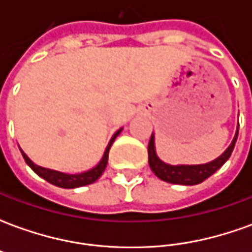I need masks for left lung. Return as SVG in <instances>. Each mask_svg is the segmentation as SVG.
Segmentation results:
<instances>
[{
    "label": "left lung",
    "instance_id": "1",
    "mask_svg": "<svg viewBox=\"0 0 252 252\" xmlns=\"http://www.w3.org/2000/svg\"><path fill=\"white\" fill-rule=\"evenodd\" d=\"M238 133L239 126L231 146L224 151L222 155H220L219 158L212 160L209 163L197 164V166H171V164H166L164 162H162L155 153L153 133L150 143H148V163H150V167L153 170L154 174L164 182L175 184V185H197V184L204 182L206 178H209L212 174H215L217 170L229 159L233 148H235Z\"/></svg>",
    "mask_w": 252,
    "mask_h": 252
}]
</instances>
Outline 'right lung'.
<instances>
[{
  "label": "right lung",
  "instance_id": "obj_1",
  "mask_svg": "<svg viewBox=\"0 0 252 252\" xmlns=\"http://www.w3.org/2000/svg\"><path fill=\"white\" fill-rule=\"evenodd\" d=\"M121 129L116 132L113 137L110 139L109 144L108 147L105 150V154L101 162H99L94 169L89 170V171H85V173H81V174H63V173H59V171H54V170H48L44 169V167H40L35 164L32 160H31L27 154L21 150V154H23V158L27 162V164L30 166L31 169L35 171L36 174L41 177L43 180H46L47 182H50L52 185L59 186V188H63V189H74V188H79V186H85V185H90L93 184L95 181L98 180L101 174L104 173L105 167H106V163H108V155H109V150L112 147V144L115 142V139L117 137V135L120 133Z\"/></svg>",
  "mask_w": 252,
  "mask_h": 252
}]
</instances>
